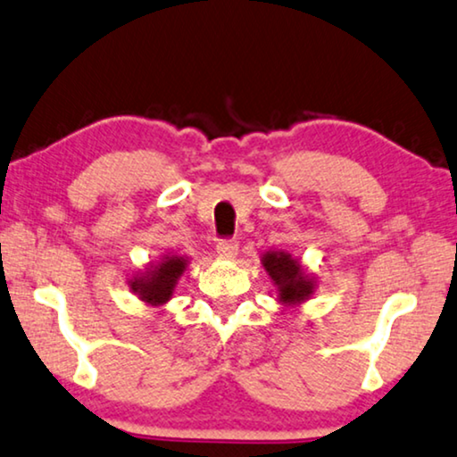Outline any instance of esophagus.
Wrapping results in <instances>:
<instances>
[{"label":"esophagus","instance_id":"esophagus-1","mask_svg":"<svg viewBox=\"0 0 457 457\" xmlns=\"http://www.w3.org/2000/svg\"><path fill=\"white\" fill-rule=\"evenodd\" d=\"M217 254L226 256V259H231V256L237 254V242L231 240V237H221L217 242Z\"/></svg>","mask_w":457,"mask_h":457}]
</instances>
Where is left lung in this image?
I'll list each match as a JSON object with an SVG mask.
<instances>
[{"label": "left lung", "mask_w": 457, "mask_h": 457, "mask_svg": "<svg viewBox=\"0 0 457 457\" xmlns=\"http://www.w3.org/2000/svg\"><path fill=\"white\" fill-rule=\"evenodd\" d=\"M262 265L279 287V300L286 304H295L312 294V281L302 273L298 261L286 253H267Z\"/></svg>", "instance_id": "1"}]
</instances>
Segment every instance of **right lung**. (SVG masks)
Wrapping results in <instances>:
<instances>
[{
  "label": "right lung",
  "mask_w": 457,
  "mask_h": 457,
  "mask_svg": "<svg viewBox=\"0 0 457 457\" xmlns=\"http://www.w3.org/2000/svg\"><path fill=\"white\" fill-rule=\"evenodd\" d=\"M186 267V261L182 256H167L163 262L153 267L145 278L137 279L132 284V290L138 292V295L151 304H163L165 300L171 298L173 286L179 275H182Z\"/></svg>",
  "instance_id": "obj_1"
}]
</instances>
